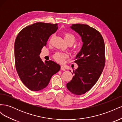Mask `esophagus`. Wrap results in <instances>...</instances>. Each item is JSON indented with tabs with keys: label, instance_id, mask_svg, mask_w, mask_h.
<instances>
[{
	"label": "esophagus",
	"instance_id": "34e87169",
	"mask_svg": "<svg viewBox=\"0 0 122 122\" xmlns=\"http://www.w3.org/2000/svg\"><path fill=\"white\" fill-rule=\"evenodd\" d=\"M61 70H63V71H65V70H66V69H65V68L64 67V66H61Z\"/></svg>",
	"mask_w": 122,
	"mask_h": 122
}]
</instances>
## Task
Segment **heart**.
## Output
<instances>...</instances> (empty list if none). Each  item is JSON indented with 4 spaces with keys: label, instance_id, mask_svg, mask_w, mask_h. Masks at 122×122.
<instances>
[{
    "label": "heart",
    "instance_id": "heart-1",
    "mask_svg": "<svg viewBox=\"0 0 122 122\" xmlns=\"http://www.w3.org/2000/svg\"><path fill=\"white\" fill-rule=\"evenodd\" d=\"M64 39L67 43H72L73 44L75 41V37L74 35L72 34V33H70L69 32H65L64 33ZM53 38V36H52L50 37L49 40V43H51L52 40ZM68 57V55L62 52H57L53 55V58L54 60L60 63H62L63 62L65 59Z\"/></svg>",
    "mask_w": 122,
    "mask_h": 122
}]
</instances>
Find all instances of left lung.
Segmentation results:
<instances>
[{"label": "left lung", "mask_w": 122, "mask_h": 122, "mask_svg": "<svg viewBox=\"0 0 122 122\" xmlns=\"http://www.w3.org/2000/svg\"><path fill=\"white\" fill-rule=\"evenodd\" d=\"M71 28L81 36L83 45L75 62L78 68L73 70L72 79L67 83L68 90L76 95L90 91L97 82L105 64V44L98 30L86 24H72Z\"/></svg>", "instance_id": "left-lung-1"}]
</instances>
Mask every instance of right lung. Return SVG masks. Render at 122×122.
I'll return each mask as SVG.
<instances>
[{"label": "right lung", "instance_id": "1", "mask_svg": "<svg viewBox=\"0 0 122 122\" xmlns=\"http://www.w3.org/2000/svg\"><path fill=\"white\" fill-rule=\"evenodd\" d=\"M57 24L35 23L27 26L17 36L14 46L17 72L29 90L38 91L45 88L61 66L52 61H42L40 57L49 36L56 31Z\"/></svg>", "mask_w": 122, "mask_h": 122}]
</instances>
